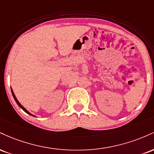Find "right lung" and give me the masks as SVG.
Instances as JSON below:
<instances>
[{
    "mask_svg": "<svg viewBox=\"0 0 154 154\" xmlns=\"http://www.w3.org/2000/svg\"><path fill=\"white\" fill-rule=\"evenodd\" d=\"M11 93H12V95H13V97H14V100H15V101L17 102V103L18 104V106L19 107L21 108V109H23V110H24V111H25V112L26 113V114H29V115H32V116H35L34 115H32V114H31V113H29V111H28L27 110H26V109H25V108H24V106H22V104H21L20 103H19V100H17V98H16V96H15V95H14V92H13V91H12V89H11Z\"/></svg>",
    "mask_w": 154,
    "mask_h": 154,
    "instance_id": "right-lung-1",
    "label": "right lung"
}]
</instances>
